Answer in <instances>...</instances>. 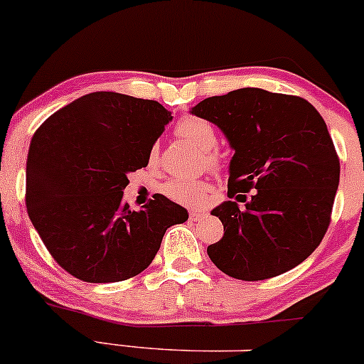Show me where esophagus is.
Returning <instances> with one entry per match:
<instances>
[{"label":"esophagus","mask_w":364,"mask_h":364,"mask_svg":"<svg viewBox=\"0 0 364 364\" xmlns=\"http://www.w3.org/2000/svg\"><path fill=\"white\" fill-rule=\"evenodd\" d=\"M203 215H205V213L200 212V210H191V212H190L191 220H200V218L203 217Z\"/></svg>","instance_id":"1"}]
</instances>
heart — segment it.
<instances>
[{
	"label": "heart",
	"mask_w": 364,
	"mask_h": 364,
	"mask_svg": "<svg viewBox=\"0 0 364 364\" xmlns=\"http://www.w3.org/2000/svg\"><path fill=\"white\" fill-rule=\"evenodd\" d=\"M176 134L203 152L205 163L210 168H217L218 157L212 152V149L217 146V134L210 122L198 117H186L176 125ZM149 159H157L156 146L151 149ZM163 193L169 200L185 205V207H201V205L207 203L210 186L203 179H173L163 186Z\"/></svg>",
	"instance_id": "1"
}]
</instances>
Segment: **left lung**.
<instances>
[{
	"mask_svg": "<svg viewBox=\"0 0 364 364\" xmlns=\"http://www.w3.org/2000/svg\"><path fill=\"white\" fill-rule=\"evenodd\" d=\"M191 113L215 124L234 149L227 195L235 200L212 210L224 224V237L207 249L213 264L259 282L304 262L326 235L339 186V157L321 113L300 96L259 87L212 96Z\"/></svg>",
	"mask_w": 364,
	"mask_h": 364,
	"instance_id": "left-lung-1",
	"label": "left lung"
}]
</instances>
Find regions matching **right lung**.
<instances>
[{
	"label": "right lung",
	"instance_id": "1",
	"mask_svg": "<svg viewBox=\"0 0 364 364\" xmlns=\"http://www.w3.org/2000/svg\"><path fill=\"white\" fill-rule=\"evenodd\" d=\"M171 113L154 100L96 91L74 100L33 134L27 212L57 264L87 283L142 273L186 208L156 195L142 210L124 201L127 174L146 168Z\"/></svg>",
	"mask_w": 364,
	"mask_h": 364
}]
</instances>
